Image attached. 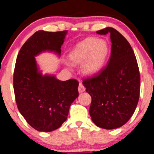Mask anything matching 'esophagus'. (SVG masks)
<instances>
[{"mask_svg":"<svg viewBox=\"0 0 154 154\" xmlns=\"http://www.w3.org/2000/svg\"><path fill=\"white\" fill-rule=\"evenodd\" d=\"M78 89H79V93H83V92H84L85 90H86V88H85V87L83 86V85L81 83H79V88H78Z\"/></svg>","mask_w":154,"mask_h":154,"instance_id":"esophagus-1","label":"esophagus"}]
</instances>
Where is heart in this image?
<instances>
[{"label": "heart", "mask_w": 154, "mask_h": 154, "mask_svg": "<svg viewBox=\"0 0 154 154\" xmlns=\"http://www.w3.org/2000/svg\"><path fill=\"white\" fill-rule=\"evenodd\" d=\"M109 52L107 41L96 38H87L79 43L68 55L73 65L81 64V71L86 76H92L101 69Z\"/></svg>", "instance_id": "heart-1"}]
</instances>
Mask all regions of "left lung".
I'll return each mask as SVG.
<instances>
[{
    "instance_id": "left-lung-1",
    "label": "left lung",
    "mask_w": 154,
    "mask_h": 154,
    "mask_svg": "<svg viewBox=\"0 0 154 154\" xmlns=\"http://www.w3.org/2000/svg\"><path fill=\"white\" fill-rule=\"evenodd\" d=\"M96 33L110 34L111 56L106 67L83 84L92 98L89 113L93 122L104 129H115L129 120L137 106L139 70L131 46L119 31L107 27Z\"/></svg>"
}]
</instances>
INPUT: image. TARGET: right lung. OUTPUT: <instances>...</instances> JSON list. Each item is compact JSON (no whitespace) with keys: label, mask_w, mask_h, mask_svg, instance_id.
Listing matches in <instances>:
<instances>
[{"label":"right lung","mask_w":154,"mask_h":154,"mask_svg":"<svg viewBox=\"0 0 154 154\" xmlns=\"http://www.w3.org/2000/svg\"><path fill=\"white\" fill-rule=\"evenodd\" d=\"M68 31H38L28 38L17 56L13 88L18 109L30 126L41 132L57 129L66 121L71 103L79 96V82L62 81L45 73L35 57L48 52L60 56Z\"/></svg>","instance_id":"right-lung-1"}]
</instances>
